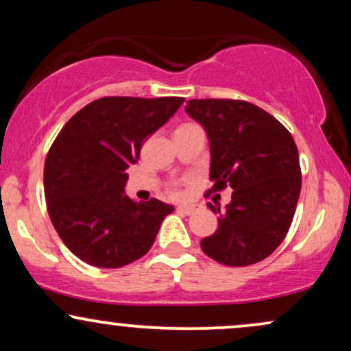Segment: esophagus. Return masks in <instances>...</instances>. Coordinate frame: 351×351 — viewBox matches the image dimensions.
<instances>
[{"mask_svg":"<svg viewBox=\"0 0 351 351\" xmlns=\"http://www.w3.org/2000/svg\"><path fill=\"white\" fill-rule=\"evenodd\" d=\"M176 209H178L180 213H183V215H188V216L193 215V213L196 211V208L193 206V204H180V206Z\"/></svg>","mask_w":351,"mask_h":351,"instance_id":"34e87169","label":"esophagus"}]
</instances>
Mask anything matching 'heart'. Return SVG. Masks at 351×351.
Masks as SVG:
<instances>
[{
  "label": "heart",
  "mask_w": 351,
  "mask_h": 351,
  "mask_svg": "<svg viewBox=\"0 0 351 351\" xmlns=\"http://www.w3.org/2000/svg\"><path fill=\"white\" fill-rule=\"evenodd\" d=\"M170 191H171V195L178 196L180 193H181V183H178V181H176V183H171V186H170Z\"/></svg>",
  "instance_id": "obj_1"
}]
</instances>
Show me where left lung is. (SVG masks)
<instances>
[{
    "instance_id": "1",
    "label": "left lung",
    "mask_w": 351,
    "mask_h": 351,
    "mask_svg": "<svg viewBox=\"0 0 351 351\" xmlns=\"http://www.w3.org/2000/svg\"><path fill=\"white\" fill-rule=\"evenodd\" d=\"M186 112L209 138L213 188L206 195L234 189L224 211L208 203L219 226L201 239V249L231 267L261 263L284 241L299 201L302 173L291 132L245 100L191 99Z\"/></svg>"
}]
</instances>
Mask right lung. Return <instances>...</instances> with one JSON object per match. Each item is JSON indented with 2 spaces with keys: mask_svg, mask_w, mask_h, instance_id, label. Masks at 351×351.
<instances>
[{
  "mask_svg": "<svg viewBox=\"0 0 351 351\" xmlns=\"http://www.w3.org/2000/svg\"><path fill=\"white\" fill-rule=\"evenodd\" d=\"M183 97H102L80 108L44 163L47 213L62 243L84 263L117 269L145 256L171 204L125 196L127 168Z\"/></svg>",
  "mask_w": 351,
  "mask_h": 351,
  "instance_id": "1",
  "label": "right lung"
}]
</instances>
